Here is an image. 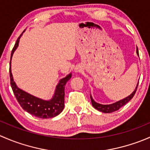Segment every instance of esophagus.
<instances>
[{
  "label": "esophagus",
  "instance_id": "1",
  "mask_svg": "<svg viewBox=\"0 0 150 150\" xmlns=\"http://www.w3.org/2000/svg\"><path fill=\"white\" fill-rule=\"evenodd\" d=\"M75 70H76V71H75L76 72H78V71H79V69H76Z\"/></svg>",
  "mask_w": 150,
  "mask_h": 150
}]
</instances>
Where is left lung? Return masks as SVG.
<instances>
[{
  "label": "left lung",
  "mask_w": 150,
  "mask_h": 150,
  "mask_svg": "<svg viewBox=\"0 0 150 150\" xmlns=\"http://www.w3.org/2000/svg\"><path fill=\"white\" fill-rule=\"evenodd\" d=\"M137 55H139V50L137 49ZM139 82L137 83V86H136L135 89L134 90V92L131 94L130 95H129L128 97L126 98L122 99V100H119V101H117L115 103H112V104H109V105H103V104H100V103H97L94 100V99L92 98V95H90V98H91V102H92V105L95 109H97L98 110L100 111V112H105V113H110V112H115V111L118 110H119L122 106H123L124 105H126V103H129L131 100L133 98V97L134 96L136 93V91H137V86H138Z\"/></svg>",
  "instance_id": "left-lung-1"
}]
</instances>
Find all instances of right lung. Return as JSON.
<instances>
[{
	"label": "right lung",
	"mask_w": 150,
	"mask_h": 150,
	"mask_svg": "<svg viewBox=\"0 0 150 150\" xmlns=\"http://www.w3.org/2000/svg\"><path fill=\"white\" fill-rule=\"evenodd\" d=\"M24 32L25 30L21 34L16 42V44L11 51V61L13 52L17 49L20 38ZM9 72H10L11 86L12 90L19 105L24 110L30 113L31 115H33L34 116L40 118H53L59 115L62 112L64 108L65 85L66 82L71 78V73L69 74L66 77L60 80L55 87L52 98L50 100H45L37 98L18 87L13 80V75L11 73V61H10Z\"/></svg>",
	"instance_id": "right-lung-1"
}]
</instances>
